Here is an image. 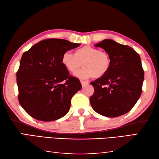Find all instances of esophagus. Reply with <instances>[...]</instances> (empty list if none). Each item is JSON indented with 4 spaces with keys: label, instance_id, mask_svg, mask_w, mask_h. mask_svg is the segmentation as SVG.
<instances>
[{
    "label": "esophagus",
    "instance_id": "1",
    "mask_svg": "<svg viewBox=\"0 0 159 159\" xmlns=\"http://www.w3.org/2000/svg\"><path fill=\"white\" fill-rule=\"evenodd\" d=\"M80 83H81L83 87H84V86L88 85V81H84V80H80Z\"/></svg>",
    "mask_w": 159,
    "mask_h": 159
}]
</instances>
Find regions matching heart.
Instances as JSON below:
<instances>
[{"instance_id":"obj_1","label":"heart","mask_w":159,"mask_h":159,"mask_svg":"<svg viewBox=\"0 0 159 159\" xmlns=\"http://www.w3.org/2000/svg\"><path fill=\"white\" fill-rule=\"evenodd\" d=\"M61 62L66 70L71 74L76 73L83 65L84 68L77 74L78 76L83 79H99L104 76L111 66V58L107 52L90 46L78 48L74 54L65 52Z\"/></svg>"}]
</instances>
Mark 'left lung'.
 Listing matches in <instances>:
<instances>
[{
    "label": "left lung",
    "mask_w": 159,
    "mask_h": 159,
    "mask_svg": "<svg viewBox=\"0 0 159 159\" xmlns=\"http://www.w3.org/2000/svg\"><path fill=\"white\" fill-rule=\"evenodd\" d=\"M95 47L109 54L111 66L104 76L90 83L94 92L89 102L97 113L119 117L131 111L142 93L144 70L140 56L131 47L112 39L103 40Z\"/></svg>",
    "instance_id": "8db88e82"
}]
</instances>
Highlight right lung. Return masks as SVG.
Masks as SVG:
<instances>
[{"label": "right lung", "instance_id": "obj_1", "mask_svg": "<svg viewBox=\"0 0 159 159\" xmlns=\"http://www.w3.org/2000/svg\"><path fill=\"white\" fill-rule=\"evenodd\" d=\"M80 45L65 39H47L23 54L16 72L18 99L31 117L50 122L70 111L71 98L82 85L79 79L70 75L61 57Z\"/></svg>", "mask_w": 159, "mask_h": 159}]
</instances>
